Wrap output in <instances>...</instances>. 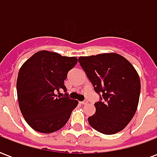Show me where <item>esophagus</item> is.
<instances>
[{"label": "esophagus", "instance_id": "34e87169", "mask_svg": "<svg viewBox=\"0 0 157 157\" xmlns=\"http://www.w3.org/2000/svg\"><path fill=\"white\" fill-rule=\"evenodd\" d=\"M88 102V101L87 100H84V101H82V102H80V103L81 104H82V105H85V104H86Z\"/></svg>", "mask_w": 157, "mask_h": 157}]
</instances>
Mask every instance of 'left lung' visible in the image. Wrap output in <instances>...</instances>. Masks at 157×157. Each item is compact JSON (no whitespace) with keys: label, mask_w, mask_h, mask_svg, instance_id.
I'll return each instance as SVG.
<instances>
[{"label":"left lung","mask_w":157,"mask_h":157,"mask_svg":"<svg viewBox=\"0 0 157 157\" xmlns=\"http://www.w3.org/2000/svg\"><path fill=\"white\" fill-rule=\"evenodd\" d=\"M82 68L100 96L89 124L104 135H113L135 115L140 93V80L131 63L115 53L79 57Z\"/></svg>","instance_id":"obj_1"}]
</instances>
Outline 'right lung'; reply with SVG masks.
I'll list each match as a JSON object with an SVG mask.
<instances>
[{
  "instance_id": "add662e5",
  "label": "right lung",
  "mask_w": 157,
  "mask_h": 157,
  "mask_svg": "<svg viewBox=\"0 0 157 157\" xmlns=\"http://www.w3.org/2000/svg\"><path fill=\"white\" fill-rule=\"evenodd\" d=\"M77 63L75 57L42 50L22 65L17 81L19 108L34 130L49 134L65 126L78 102L69 98L64 85ZM64 90L65 96L59 92Z\"/></svg>"
}]
</instances>
